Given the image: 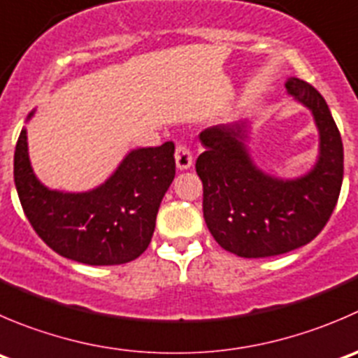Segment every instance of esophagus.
<instances>
[{"instance_id":"1","label":"esophagus","mask_w":358,"mask_h":358,"mask_svg":"<svg viewBox=\"0 0 358 358\" xmlns=\"http://www.w3.org/2000/svg\"><path fill=\"white\" fill-rule=\"evenodd\" d=\"M175 161H176V168L178 169H189L192 166V154H190L189 148L185 145H176L175 150Z\"/></svg>"}]
</instances>
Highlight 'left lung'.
<instances>
[{
	"mask_svg": "<svg viewBox=\"0 0 358 358\" xmlns=\"http://www.w3.org/2000/svg\"><path fill=\"white\" fill-rule=\"evenodd\" d=\"M287 92L313 113L320 152L299 178L267 175L246 148L248 124H222L199 134L204 152L196 171L203 182L204 222L215 241L245 259L273 257L308 245L325 227L343 183V141L327 103L308 82L289 78Z\"/></svg>",
	"mask_w": 358,
	"mask_h": 358,
	"instance_id": "left-lung-1",
	"label": "left lung"
}]
</instances>
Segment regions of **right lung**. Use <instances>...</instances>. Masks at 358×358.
I'll return each instance as SVG.
<instances>
[{
  "label": "right lung",
  "instance_id": "right-lung-1",
  "mask_svg": "<svg viewBox=\"0 0 358 358\" xmlns=\"http://www.w3.org/2000/svg\"><path fill=\"white\" fill-rule=\"evenodd\" d=\"M173 178V141L131 150L113 175L89 192L47 189L31 168L26 129L13 155L17 194L36 234L59 255L89 266L131 262L148 248Z\"/></svg>",
  "mask_w": 358,
  "mask_h": 358
}]
</instances>
